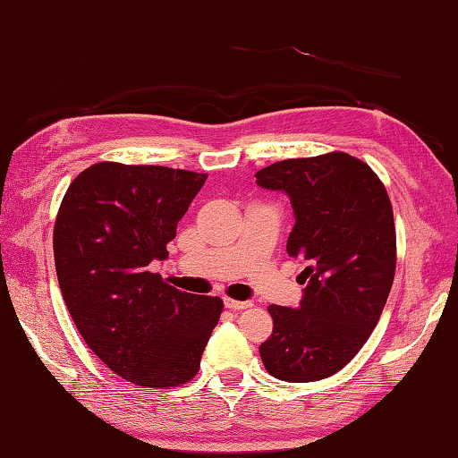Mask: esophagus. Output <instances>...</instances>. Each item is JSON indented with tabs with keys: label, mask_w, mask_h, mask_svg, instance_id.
<instances>
[{
	"label": "esophagus",
	"mask_w": 458,
	"mask_h": 458,
	"mask_svg": "<svg viewBox=\"0 0 458 458\" xmlns=\"http://www.w3.org/2000/svg\"><path fill=\"white\" fill-rule=\"evenodd\" d=\"M223 303H225V307L231 309V310H243V309H249L253 305L251 301H235V299H229V297L223 301Z\"/></svg>",
	"instance_id": "34e87169"
}]
</instances>
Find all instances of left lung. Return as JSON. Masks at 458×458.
Listing matches in <instances>:
<instances>
[{
	"mask_svg": "<svg viewBox=\"0 0 458 458\" xmlns=\"http://www.w3.org/2000/svg\"><path fill=\"white\" fill-rule=\"evenodd\" d=\"M291 197L287 253L307 263L297 309L271 305L267 373L289 383L321 381L357 355L381 318L396 267L393 205L365 161L331 151L284 159L255 174Z\"/></svg>",
	"mask_w": 458,
	"mask_h": 458,
	"instance_id": "left-lung-1",
	"label": "left lung"
}]
</instances>
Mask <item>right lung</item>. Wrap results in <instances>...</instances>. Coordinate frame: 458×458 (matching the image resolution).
<instances>
[{
  "instance_id": "right-lung-1",
  "label": "right lung",
  "mask_w": 458,
  "mask_h": 458,
  "mask_svg": "<svg viewBox=\"0 0 458 458\" xmlns=\"http://www.w3.org/2000/svg\"><path fill=\"white\" fill-rule=\"evenodd\" d=\"M207 174L101 161L67 187L54 227L59 289L88 347L125 381L165 389L197 375L219 297L149 271Z\"/></svg>"
}]
</instances>
